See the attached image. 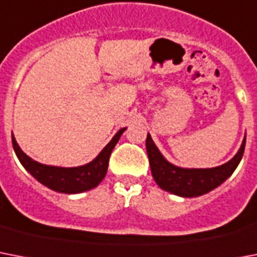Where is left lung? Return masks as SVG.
Masks as SVG:
<instances>
[{
    "mask_svg": "<svg viewBox=\"0 0 257 257\" xmlns=\"http://www.w3.org/2000/svg\"><path fill=\"white\" fill-rule=\"evenodd\" d=\"M245 147V137L235 157L227 163L213 168H183L170 163L147 134L146 150L154 180L162 190L182 198H196L215 190L232 175L239 166Z\"/></svg>",
    "mask_w": 257,
    "mask_h": 257,
    "instance_id": "1",
    "label": "left lung"
}]
</instances>
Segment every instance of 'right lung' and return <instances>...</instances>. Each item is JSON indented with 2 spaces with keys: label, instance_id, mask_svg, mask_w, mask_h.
Here are the masks:
<instances>
[{
  "label": "right lung",
  "instance_id": "add662e5",
  "mask_svg": "<svg viewBox=\"0 0 257 257\" xmlns=\"http://www.w3.org/2000/svg\"><path fill=\"white\" fill-rule=\"evenodd\" d=\"M126 128L127 127L120 128L112 137L111 141L106 145V147L96 155L95 159L78 167H57V166L42 164L28 157L22 151L14 135H12V142H13L14 153L17 155L18 161L21 162L25 170L30 172L40 183L50 190L62 192V194H79V192L95 188L103 180L107 172L108 159H110L111 151Z\"/></svg>",
  "mask_w": 257,
  "mask_h": 257
}]
</instances>
